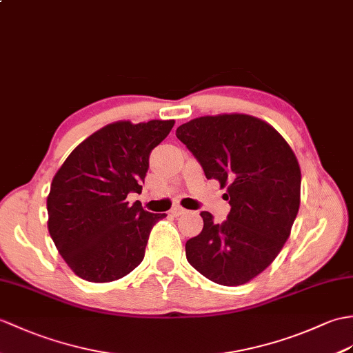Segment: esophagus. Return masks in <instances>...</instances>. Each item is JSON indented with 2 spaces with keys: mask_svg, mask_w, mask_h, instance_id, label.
Listing matches in <instances>:
<instances>
[{
  "mask_svg": "<svg viewBox=\"0 0 353 353\" xmlns=\"http://www.w3.org/2000/svg\"><path fill=\"white\" fill-rule=\"evenodd\" d=\"M186 214V209H183L182 206H174L171 209V215L173 216H180V215H185Z\"/></svg>",
  "mask_w": 353,
  "mask_h": 353,
  "instance_id": "34e87169",
  "label": "esophagus"
}]
</instances>
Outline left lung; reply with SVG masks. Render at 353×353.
Masks as SVG:
<instances>
[{"label": "left lung", "mask_w": 353, "mask_h": 353, "mask_svg": "<svg viewBox=\"0 0 353 353\" xmlns=\"http://www.w3.org/2000/svg\"><path fill=\"white\" fill-rule=\"evenodd\" d=\"M176 137L206 177L227 188L223 196L232 206L221 224L201 212L203 230L186 242V259L216 284H247L289 239L301 203L298 159L275 128L248 114L194 119Z\"/></svg>", "instance_id": "1"}]
</instances>
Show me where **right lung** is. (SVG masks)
I'll return each instance as SVG.
<instances>
[{
	"label": "right lung",
	"mask_w": 353,
	"mask_h": 353,
	"mask_svg": "<svg viewBox=\"0 0 353 353\" xmlns=\"http://www.w3.org/2000/svg\"><path fill=\"white\" fill-rule=\"evenodd\" d=\"M174 120L110 123L85 138L57 171L46 200L48 230L68 266L90 283H110L141 263L152 214L129 192H141L152 150Z\"/></svg>",
	"instance_id": "right-lung-1"
}]
</instances>
